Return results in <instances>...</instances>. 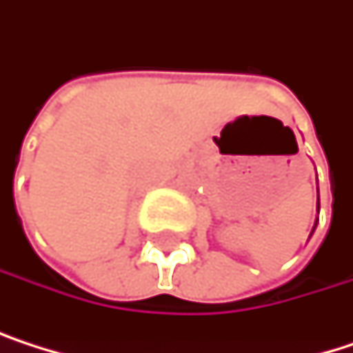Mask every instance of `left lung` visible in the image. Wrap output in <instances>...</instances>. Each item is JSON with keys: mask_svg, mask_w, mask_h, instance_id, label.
<instances>
[{"mask_svg": "<svg viewBox=\"0 0 353 353\" xmlns=\"http://www.w3.org/2000/svg\"><path fill=\"white\" fill-rule=\"evenodd\" d=\"M316 208H321V201H316ZM314 229H316V227H314ZM314 229H312V231H314Z\"/></svg>", "mask_w": 353, "mask_h": 353, "instance_id": "1", "label": "left lung"}]
</instances>
